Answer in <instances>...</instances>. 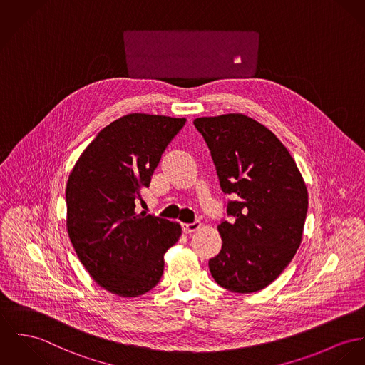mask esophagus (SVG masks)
<instances>
[{
	"instance_id": "obj_1",
	"label": "esophagus",
	"mask_w": 365,
	"mask_h": 365,
	"mask_svg": "<svg viewBox=\"0 0 365 365\" xmlns=\"http://www.w3.org/2000/svg\"><path fill=\"white\" fill-rule=\"evenodd\" d=\"M200 226H201L200 221H195L192 224H182V230L185 233H192V232H195L197 229H200Z\"/></svg>"
}]
</instances>
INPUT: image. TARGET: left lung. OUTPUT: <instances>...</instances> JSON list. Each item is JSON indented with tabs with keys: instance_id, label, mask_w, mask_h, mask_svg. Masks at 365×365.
Returning a JSON list of instances; mask_svg holds the SVG:
<instances>
[{
	"instance_id": "8db88e82",
	"label": "left lung",
	"mask_w": 365,
	"mask_h": 365,
	"mask_svg": "<svg viewBox=\"0 0 365 365\" xmlns=\"http://www.w3.org/2000/svg\"><path fill=\"white\" fill-rule=\"evenodd\" d=\"M227 200L218 230L220 254L208 261L212 278L235 293H252L275 281L297 252L309 193L281 140L242 113L197 118Z\"/></svg>"
}]
</instances>
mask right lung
Here are the masks:
<instances>
[{"instance_id":"right-lung-1","label":"right lung","mask_w":365,"mask_h":365,"mask_svg":"<svg viewBox=\"0 0 365 365\" xmlns=\"http://www.w3.org/2000/svg\"><path fill=\"white\" fill-rule=\"evenodd\" d=\"M185 118L129 113L106 126L66 183V227L91 278L122 297L147 293L161 279L164 254L180 225L138 214L136 200Z\"/></svg>"}]
</instances>
